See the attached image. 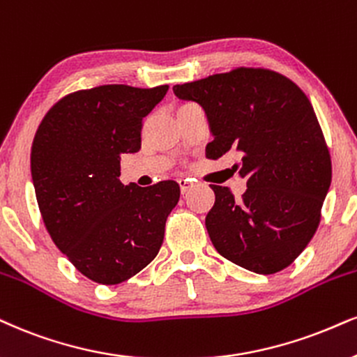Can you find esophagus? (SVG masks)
I'll use <instances>...</instances> for the list:
<instances>
[{"label":"esophagus","mask_w":357,"mask_h":357,"mask_svg":"<svg viewBox=\"0 0 357 357\" xmlns=\"http://www.w3.org/2000/svg\"><path fill=\"white\" fill-rule=\"evenodd\" d=\"M178 185H180V192L187 193L193 187V183H192V180H188V178H178Z\"/></svg>","instance_id":"34e87169"}]
</instances>
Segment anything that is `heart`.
Segmentation results:
<instances>
[{
    "label": "heart",
    "mask_w": 357,
    "mask_h": 357,
    "mask_svg": "<svg viewBox=\"0 0 357 357\" xmlns=\"http://www.w3.org/2000/svg\"><path fill=\"white\" fill-rule=\"evenodd\" d=\"M187 105H192V104H183V105H180L178 109H182V107H187Z\"/></svg>",
    "instance_id": "b5f03b06"
}]
</instances>
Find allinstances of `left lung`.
Masks as SVG:
<instances>
[{"label": "left lung", "mask_w": 357, "mask_h": 357, "mask_svg": "<svg viewBox=\"0 0 357 357\" xmlns=\"http://www.w3.org/2000/svg\"><path fill=\"white\" fill-rule=\"evenodd\" d=\"M178 99L200 104L213 140L206 158L236 157L246 180L235 200L210 185L215 204L206 231L223 258L258 275L284 270L313 238L331 185V157L310 99L270 69L238 68L174 86Z\"/></svg>", "instance_id": "8db88e82"}]
</instances>
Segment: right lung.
I'll use <instances>...</instances> for the list:
<instances>
[{
    "instance_id": "right-lung-1",
    "label": "right lung",
    "mask_w": 357,
    "mask_h": 357,
    "mask_svg": "<svg viewBox=\"0 0 357 357\" xmlns=\"http://www.w3.org/2000/svg\"><path fill=\"white\" fill-rule=\"evenodd\" d=\"M169 86L109 84L77 91L52 105L31 147L39 212L57 248L100 284L127 281L157 257L177 205L174 180L124 183L121 155L140 151L142 121Z\"/></svg>"
}]
</instances>
